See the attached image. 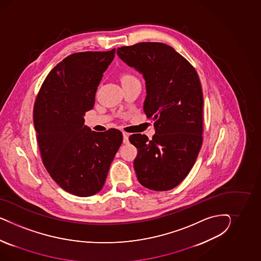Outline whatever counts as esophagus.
I'll return each mask as SVG.
<instances>
[{"label": "esophagus", "mask_w": 261, "mask_h": 261, "mask_svg": "<svg viewBox=\"0 0 261 261\" xmlns=\"http://www.w3.org/2000/svg\"><path fill=\"white\" fill-rule=\"evenodd\" d=\"M123 143H129V135L127 133H123Z\"/></svg>", "instance_id": "obj_1"}]
</instances>
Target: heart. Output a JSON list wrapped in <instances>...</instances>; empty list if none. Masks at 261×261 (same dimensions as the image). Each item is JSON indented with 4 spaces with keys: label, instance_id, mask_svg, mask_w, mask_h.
Instances as JSON below:
<instances>
[{
    "label": "heart",
    "instance_id": "heart-1",
    "mask_svg": "<svg viewBox=\"0 0 261 261\" xmlns=\"http://www.w3.org/2000/svg\"><path fill=\"white\" fill-rule=\"evenodd\" d=\"M132 79H137V77L133 75L132 73H124V74H122V76H121V82H123V81H128V80H132Z\"/></svg>",
    "mask_w": 261,
    "mask_h": 261
}]
</instances>
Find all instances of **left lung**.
<instances>
[{
	"label": "left lung",
	"instance_id": "1",
	"mask_svg": "<svg viewBox=\"0 0 261 261\" xmlns=\"http://www.w3.org/2000/svg\"><path fill=\"white\" fill-rule=\"evenodd\" d=\"M119 58L142 73L143 111L154 120L155 135L133 134L139 182L156 191L177 187L190 173L203 142V92L192 65L164 43L142 42L118 48Z\"/></svg>",
	"mask_w": 261,
	"mask_h": 261
}]
</instances>
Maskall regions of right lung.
Segmentation results:
<instances>
[{
    "instance_id": "obj_1",
    "label": "right lung",
    "mask_w": 261,
    "mask_h": 261,
    "mask_svg": "<svg viewBox=\"0 0 261 261\" xmlns=\"http://www.w3.org/2000/svg\"><path fill=\"white\" fill-rule=\"evenodd\" d=\"M115 53L113 48L67 56L49 71L34 104L43 164L56 184L79 197L101 190L122 142L118 129L95 132L83 118L94 107L97 86Z\"/></svg>"
}]
</instances>
